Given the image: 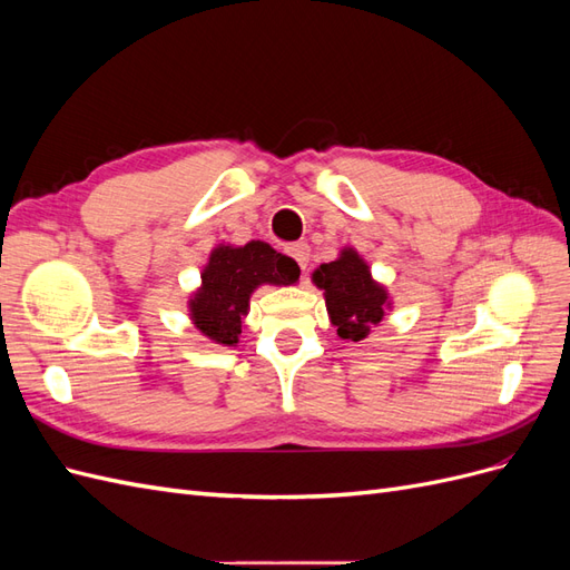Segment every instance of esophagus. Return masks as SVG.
Instances as JSON below:
<instances>
[{"mask_svg":"<svg viewBox=\"0 0 570 570\" xmlns=\"http://www.w3.org/2000/svg\"><path fill=\"white\" fill-rule=\"evenodd\" d=\"M285 252L295 258V262L299 264V268L302 271H306V266H308V245H304V243H295V245H289V247H285Z\"/></svg>","mask_w":570,"mask_h":570,"instance_id":"34e87169","label":"esophagus"}]
</instances>
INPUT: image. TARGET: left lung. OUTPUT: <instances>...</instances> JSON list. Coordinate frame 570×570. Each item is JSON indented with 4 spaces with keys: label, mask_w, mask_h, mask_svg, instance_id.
I'll return each instance as SVG.
<instances>
[{
    "label": "left lung",
    "mask_w": 570,
    "mask_h": 570,
    "mask_svg": "<svg viewBox=\"0 0 570 570\" xmlns=\"http://www.w3.org/2000/svg\"><path fill=\"white\" fill-rule=\"evenodd\" d=\"M312 281L323 289L325 308L337 335L347 342L366 340L390 308L387 289L373 281L371 268L356 249L344 247L331 264H321Z\"/></svg>",
    "instance_id": "8db88e82"
}]
</instances>
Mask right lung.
I'll return each instance as SVG.
<instances>
[{
	"label": "right lung",
	"mask_w": 570,
	"mask_h": 570,
	"mask_svg": "<svg viewBox=\"0 0 570 570\" xmlns=\"http://www.w3.org/2000/svg\"><path fill=\"white\" fill-rule=\"evenodd\" d=\"M299 266L271 245L252 239L245 247L218 245L202 271V285L189 299V318L220 347H235L243 333L249 297L258 285H292Z\"/></svg>",
	"instance_id": "right-lung-1"
}]
</instances>
